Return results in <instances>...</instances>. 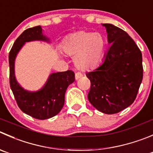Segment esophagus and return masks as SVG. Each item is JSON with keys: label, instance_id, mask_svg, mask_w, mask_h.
<instances>
[{"label": "esophagus", "instance_id": "34e87169", "mask_svg": "<svg viewBox=\"0 0 153 153\" xmlns=\"http://www.w3.org/2000/svg\"><path fill=\"white\" fill-rule=\"evenodd\" d=\"M81 76H82V74H81V72H76V73H75V79L76 80H78V78H81Z\"/></svg>", "mask_w": 153, "mask_h": 153}]
</instances>
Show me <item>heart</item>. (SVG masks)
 Returning <instances> with one entry per match:
<instances>
[{
	"label": "heart",
	"instance_id": "b5f03b06",
	"mask_svg": "<svg viewBox=\"0 0 153 153\" xmlns=\"http://www.w3.org/2000/svg\"><path fill=\"white\" fill-rule=\"evenodd\" d=\"M105 37L100 33L78 31L71 34L61 45L65 54L74 56L78 69H90L99 64L106 48Z\"/></svg>",
	"mask_w": 153,
	"mask_h": 153
}]
</instances>
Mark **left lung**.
I'll use <instances>...</instances> for the list:
<instances>
[{
	"instance_id": "left-lung-1",
	"label": "left lung",
	"mask_w": 153,
	"mask_h": 153,
	"mask_svg": "<svg viewBox=\"0 0 153 153\" xmlns=\"http://www.w3.org/2000/svg\"><path fill=\"white\" fill-rule=\"evenodd\" d=\"M111 46L104 61L86 74L90 81L89 101L105 114H117L134 102L143 80L142 54L126 31L104 24Z\"/></svg>"
}]
</instances>
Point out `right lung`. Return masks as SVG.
<instances>
[{"label": "right lung", "mask_w": 153, "mask_h": 153, "mask_svg": "<svg viewBox=\"0 0 153 153\" xmlns=\"http://www.w3.org/2000/svg\"><path fill=\"white\" fill-rule=\"evenodd\" d=\"M48 39L42 34L41 26L25 30L15 41L9 54L10 85L18 106L26 114L35 119L46 120L57 115L64 105L68 86L75 81L72 70L52 73L42 90L28 92L19 86L14 75V61L19 50L26 42Z\"/></svg>", "instance_id": "add662e5"}]
</instances>
